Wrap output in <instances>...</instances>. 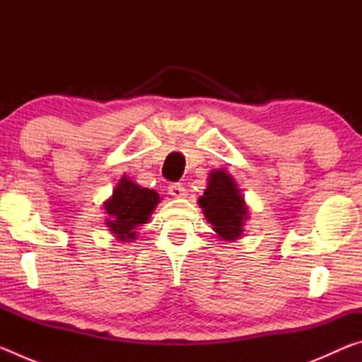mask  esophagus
<instances>
[{"label": "esophagus", "instance_id": "34e87169", "mask_svg": "<svg viewBox=\"0 0 362 362\" xmlns=\"http://www.w3.org/2000/svg\"><path fill=\"white\" fill-rule=\"evenodd\" d=\"M168 189L169 194H173L174 198H183V196H187V189L183 188L182 183H170Z\"/></svg>", "mask_w": 362, "mask_h": 362}]
</instances>
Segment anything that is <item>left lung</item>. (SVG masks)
Instances as JSON below:
<instances>
[{"label":"left lung","instance_id":"obj_1","mask_svg":"<svg viewBox=\"0 0 362 362\" xmlns=\"http://www.w3.org/2000/svg\"><path fill=\"white\" fill-rule=\"evenodd\" d=\"M207 222L223 241H235L243 236L247 220V204L235 179L225 170H214L207 179L204 194L198 199Z\"/></svg>","mask_w":362,"mask_h":362}]
</instances>
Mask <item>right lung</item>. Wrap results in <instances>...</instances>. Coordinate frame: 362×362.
Masks as SVG:
<instances>
[{
    "label": "right lung",
    "instance_id": "obj_1",
    "mask_svg": "<svg viewBox=\"0 0 362 362\" xmlns=\"http://www.w3.org/2000/svg\"><path fill=\"white\" fill-rule=\"evenodd\" d=\"M159 203L155 189L144 188L127 177H122L113 189L112 198L103 203L107 226L122 243H131L137 236V226L146 223Z\"/></svg>",
    "mask_w": 362,
    "mask_h": 362
}]
</instances>
